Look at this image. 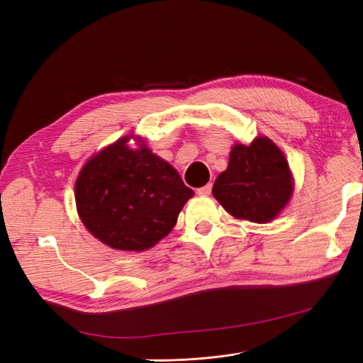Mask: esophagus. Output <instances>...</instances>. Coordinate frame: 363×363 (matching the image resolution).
<instances>
[{
  "mask_svg": "<svg viewBox=\"0 0 363 363\" xmlns=\"http://www.w3.org/2000/svg\"><path fill=\"white\" fill-rule=\"evenodd\" d=\"M196 192H199L200 195H211V192H212V183H207L206 186H203V188L196 189Z\"/></svg>",
  "mask_w": 363,
  "mask_h": 363,
  "instance_id": "obj_1",
  "label": "esophagus"
}]
</instances>
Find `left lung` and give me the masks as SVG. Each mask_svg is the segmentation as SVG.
<instances>
[{
    "instance_id": "8db88e82",
    "label": "left lung",
    "mask_w": 363,
    "mask_h": 363,
    "mask_svg": "<svg viewBox=\"0 0 363 363\" xmlns=\"http://www.w3.org/2000/svg\"><path fill=\"white\" fill-rule=\"evenodd\" d=\"M292 191L283 152L268 138H257L251 145L232 148L228 167L218 175L212 194L230 215L262 224L280 213Z\"/></svg>"
}]
</instances>
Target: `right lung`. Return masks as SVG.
Wrapping results in <instances>:
<instances>
[{"label":"right lung","mask_w":363,"mask_h":363,"mask_svg":"<svg viewBox=\"0 0 363 363\" xmlns=\"http://www.w3.org/2000/svg\"><path fill=\"white\" fill-rule=\"evenodd\" d=\"M116 140L87 162L75 182L77 211L89 232L115 250L144 251L177 223L194 195L168 162Z\"/></svg>","instance_id":"1"}]
</instances>
